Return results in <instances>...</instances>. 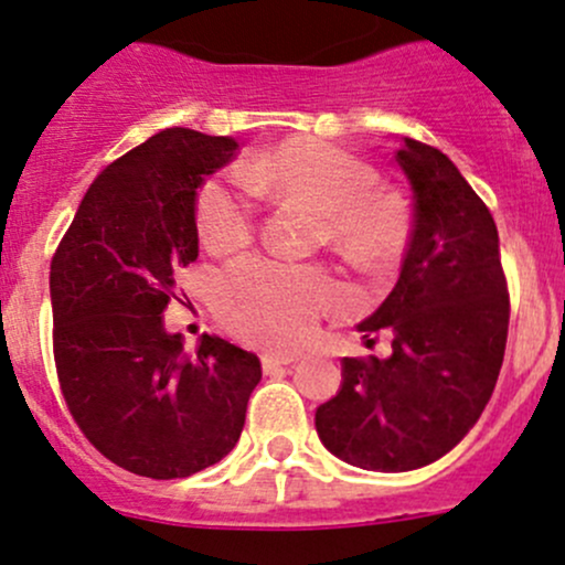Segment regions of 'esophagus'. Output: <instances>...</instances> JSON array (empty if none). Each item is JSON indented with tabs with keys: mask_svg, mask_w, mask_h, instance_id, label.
Here are the masks:
<instances>
[{
	"mask_svg": "<svg viewBox=\"0 0 565 565\" xmlns=\"http://www.w3.org/2000/svg\"><path fill=\"white\" fill-rule=\"evenodd\" d=\"M296 360H299L296 354H277V352L262 354V365H264L266 373L275 371V367H282V365H294Z\"/></svg>",
	"mask_w": 565,
	"mask_h": 565,
	"instance_id": "obj_1",
	"label": "esophagus"
}]
</instances>
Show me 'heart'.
Listing matches in <instances>:
<instances>
[{"label": "heart", "mask_w": 565, "mask_h": 565, "mask_svg": "<svg viewBox=\"0 0 565 565\" xmlns=\"http://www.w3.org/2000/svg\"><path fill=\"white\" fill-rule=\"evenodd\" d=\"M245 183L213 175L198 194L200 239L211 253L248 245L256 198L290 200L320 213V237L344 262L379 271L397 262L411 234L408 202L376 189V173L350 151L320 141H288L239 162ZM335 299L315 269L269 258L237 262L215 285L218 312L232 328L271 347H296L315 333L317 317Z\"/></svg>", "instance_id": "b5f03b06"}]
</instances>
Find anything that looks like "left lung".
Masks as SVG:
<instances>
[{"instance_id": "1", "label": "left lung", "mask_w": 565, "mask_h": 565, "mask_svg": "<svg viewBox=\"0 0 565 565\" xmlns=\"http://www.w3.org/2000/svg\"><path fill=\"white\" fill-rule=\"evenodd\" d=\"M414 192V230L392 294L358 326L392 333L390 358H344L341 386L315 411L322 446L347 465L408 472L459 446L504 360L510 299L499 232L483 200L435 146L395 149Z\"/></svg>"}]
</instances>
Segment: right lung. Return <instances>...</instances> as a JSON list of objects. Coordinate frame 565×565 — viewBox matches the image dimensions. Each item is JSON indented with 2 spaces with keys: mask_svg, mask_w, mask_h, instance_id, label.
<instances>
[{
  "mask_svg": "<svg viewBox=\"0 0 565 565\" xmlns=\"http://www.w3.org/2000/svg\"><path fill=\"white\" fill-rule=\"evenodd\" d=\"M232 136L168 128L90 183L50 264L63 397L114 465L189 478L237 446L262 360L218 335L183 350L164 328L175 271L200 253L198 189L237 151Z\"/></svg>",
  "mask_w": 565,
  "mask_h": 565,
  "instance_id": "1",
  "label": "right lung"
}]
</instances>
